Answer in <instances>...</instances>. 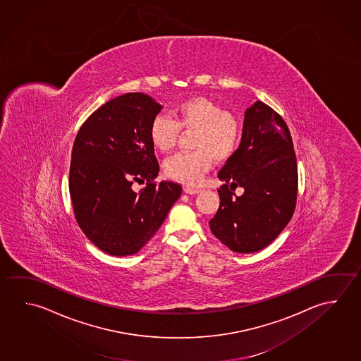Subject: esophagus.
Returning <instances> with one entry per match:
<instances>
[{
    "instance_id": "obj_1",
    "label": "esophagus",
    "mask_w": 361,
    "mask_h": 361,
    "mask_svg": "<svg viewBox=\"0 0 361 361\" xmlns=\"http://www.w3.org/2000/svg\"><path fill=\"white\" fill-rule=\"evenodd\" d=\"M183 191L189 195H195L197 192H200V189L197 188H192V186H183Z\"/></svg>"
}]
</instances>
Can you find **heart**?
Here are the masks:
<instances>
[{"mask_svg":"<svg viewBox=\"0 0 361 361\" xmlns=\"http://www.w3.org/2000/svg\"><path fill=\"white\" fill-rule=\"evenodd\" d=\"M173 121L157 115L148 129V137L159 152H170L180 129H194V152L178 153L165 162V173L185 185H199L208 173L214 159L227 161L240 146L242 124L237 115L223 110L219 104L204 96L185 99L172 110Z\"/></svg>","mask_w":361,"mask_h":361,"instance_id":"1","label":"heart"}]
</instances>
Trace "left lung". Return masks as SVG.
Instances as JSON below:
<instances>
[{"label":"left lung","mask_w":361,"mask_h":361,"mask_svg":"<svg viewBox=\"0 0 361 361\" xmlns=\"http://www.w3.org/2000/svg\"><path fill=\"white\" fill-rule=\"evenodd\" d=\"M218 178L221 204L209 221L212 233L233 252L265 248L290 221L298 170L290 132L270 106L256 102L245 111L240 147ZM240 185L244 194L233 191Z\"/></svg>","instance_id":"1"}]
</instances>
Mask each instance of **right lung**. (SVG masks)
Here are the masks:
<instances>
[{
  "label": "right lung",
  "instance_id": "add662e5",
  "mask_svg": "<svg viewBox=\"0 0 361 361\" xmlns=\"http://www.w3.org/2000/svg\"><path fill=\"white\" fill-rule=\"evenodd\" d=\"M151 96H118L90 115L73 143L70 192L77 223L113 256L138 252L181 195L178 183H153L159 171L148 129L162 110ZM134 182L147 183L135 193Z\"/></svg>",
  "mask_w": 361,
  "mask_h": 361
}]
</instances>
